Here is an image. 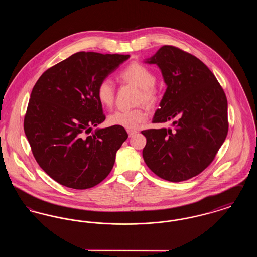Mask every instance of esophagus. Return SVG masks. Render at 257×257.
<instances>
[{
  "label": "esophagus",
  "mask_w": 257,
  "mask_h": 257,
  "mask_svg": "<svg viewBox=\"0 0 257 257\" xmlns=\"http://www.w3.org/2000/svg\"><path fill=\"white\" fill-rule=\"evenodd\" d=\"M127 132H128V135H129V137H133L134 135L137 134V131H134V130H128Z\"/></svg>",
  "instance_id": "obj_1"
}]
</instances>
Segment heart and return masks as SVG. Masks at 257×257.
<instances>
[{
	"label": "heart",
	"mask_w": 257,
	"mask_h": 257,
	"mask_svg": "<svg viewBox=\"0 0 257 257\" xmlns=\"http://www.w3.org/2000/svg\"><path fill=\"white\" fill-rule=\"evenodd\" d=\"M119 78L123 82L140 88V102L145 103L148 107H151L156 103L158 99L157 91L154 88L156 77L147 66L133 62L123 69L119 74ZM96 94L99 102L103 106H111L114 99V86L109 78H105L99 83ZM146 119L147 113L142 109L115 110L109 115L110 124L129 130L137 129L142 123L146 121Z\"/></svg>",
	"instance_id": "b5f03b06"
}]
</instances>
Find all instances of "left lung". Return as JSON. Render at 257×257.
Here are the masks:
<instances>
[{"instance_id":"obj_1","label":"left lung","mask_w":257,"mask_h":257,"mask_svg":"<svg viewBox=\"0 0 257 257\" xmlns=\"http://www.w3.org/2000/svg\"><path fill=\"white\" fill-rule=\"evenodd\" d=\"M144 62L159 67L167 86L152 121H172L173 129L142 131L143 157L161 178L188 180L207 168L226 138V96L202 61L176 47L165 45Z\"/></svg>"}]
</instances>
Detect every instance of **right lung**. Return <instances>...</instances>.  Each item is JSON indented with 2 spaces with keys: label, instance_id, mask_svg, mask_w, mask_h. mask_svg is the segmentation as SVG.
Wrapping results in <instances>:
<instances>
[{
  "label": "right lung",
  "instance_id": "right-lung-1",
  "mask_svg": "<svg viewBox=\"0 0 257 257\" xmlns=\"http://www.w3.org/2000/svg\"><path fill=\"white\" fill-rule=\"evenodd\" d=\"M129 58L79 52L37 80L25 115V134L40 168L58 183L85 190L109 175L128 134L116 125L92 132L106 119L96 90Z\"/></svg>",
  "mask_w": 257,
  "mask_h": 257
}]
</instances>
